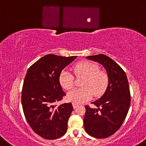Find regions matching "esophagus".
<instances>
[{
  "label": "esophagus",
  "instance_id": "obj_1",
  "mask_svg": "<svg viewBox=\"0 0 146 146\" xmlns=\"http://www.w3.org/2000/svg\"><path fill=\"white\" fill-rule=\"evenodd\" d=\"M78 106V104H77V103H73V108H74V109H75V108H77Z\"/></svg>",
  "mask_w": 146,
  "mask_h": 146
}]
</instances>
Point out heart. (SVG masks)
Segmentation results:
<instances>
[{"label": "heart", "instance_id": "obj_1", "mask_svg": "<svg viewBox=\"0 0 146 146\" xmlns=\"http://www.w3.org/2000/svg\"><path fill=\"white\" fill-rule=\"evenodd\" d=\"M74 73L84 76L82 88L74 89L68 94L69 101L75 103H83L95 97H99L105 93L108 85V76L105 71L99 70L98 65L90 62H80L74 66ZM60 83L67 90L74 86V75L64 69L60 74Z\"/></svg>", "mask_w": 146, "mask_h": 146}]
</instances>
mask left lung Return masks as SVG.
<instances>
[{
	"label": "left lung",
	"mask_w": 146,
	"mask_h": 146,
	"mask_svg": "<svg viewBox=\"0 0 146 146\" xmlns=\"http://www.w3.org/2000/svg\"><path fill=\"white\" fill-rule=\"evenodd\" d=\"M86 58L103 65L109 81L103 96L92 103L98 108L85 106L84 129L93 137L105 138L118 130L128 113L131 103L128 80L123 69L106 55L100 54Z\"/></svg>",
	"instance_id": "obj_1"
}]
</instances>
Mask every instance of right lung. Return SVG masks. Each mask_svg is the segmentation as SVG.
Here are the masks:
<instances>
[{
	"label": "right lung",
	"instance_id": "1",
	"mask_svg": "<svg viewBox=\"0 0 146 146\" xmlns=\"http://www.w3.org/2000/svg\"><path fill=\"white\" fill-rule=\"evenodd\" d=\"M77 57L47 54L27 72L21 94L23 112L32 130L45 139H56L66 133L72 104L57 106L55 103L66 96L60 83V74Z\"/></svg>",
	"mask_w": 146,
	"mask_h": 146
}]
</instances>
